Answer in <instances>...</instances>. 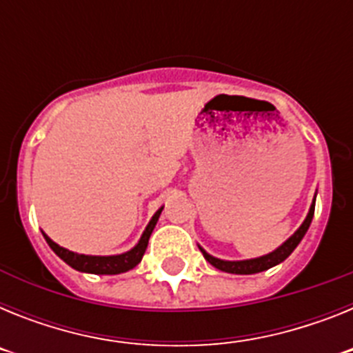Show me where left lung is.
I'll use <instances>...</instances> for the list:
<instances>
[{
	"mask_svg": "<svg viewBox=\"0 0 353 353\" xmlns=\"http://www.w3.org/2000/svg\"><path fill=\"white\" fill-rule=\"evenodd\" d=\"M314 201H316V194L313 198V203H311L310 212L305 215L304 223L299 226V230L290 236L288 240H285L281 245L277 249H274L272 252L269 254H263L260 258H251V260H239V261H230V260H221V258H215L212 254H208L201 245H198L199 251L203 252L205 260L208 261L210 265H214L215 269L223 270V272L228 274H258V272H263L267 269H272L276 265H279L281 261H285L286 258L295 251L299 244H301V240L304 239L305 232L310 230V224L313 221V215H314Z\"/></svg>",
	"mask_w": 353,
	"mask_h": 353,
	"instance_id": "1",
	"label": "left lung"
}]
</instances>
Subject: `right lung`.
Returning <instances> with one entry per match:
<instances>
[{"label":"right lung","instance_id":"add662e5","mask_svg":"<svg viewBox=\"0 0 353 353\" xmlns=\"http://www.w3.org/2000/svg\"><path fill=\"white\" fill-rule=\"evenodd\" d=\"M161 207L154 214V217L150 219V223L146 224L145 232H143L141 239L136 245H134L130 251L121 252V254H111V256H92V254H79V252L68 251V249L61 248L56 242H52L46 233H43V239L49 244V248L61 258L67 265H70L72 269L79 270V272H88V274H108V276H113V274H121L127 272V270L134 269L136 265L141 261L143 254L146 251V245H148V239L154 232L155 224L159 221V215L162 212Z\"/></svg>","mask_w":353,"mask_h":353}]
</instances>
